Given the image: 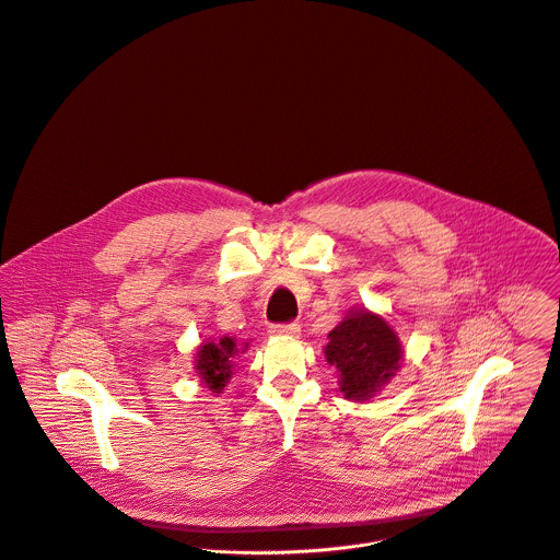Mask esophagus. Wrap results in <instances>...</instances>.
Here are the masks:
<instances>
[{"label": "esophagus", "instance_id": "obj_1", "mask_svg": "<svg viewBox=\"0 0 560 560\" xmlns=\"http://www.w3.org/2000/svg\"><path fill=\"white\" fill-rule=\"evenodd\" d=\"M270 334L279 337H296L301 334V327L296 323H288V325H272Z\"/></svg>", "mask_w": 560, "mask_h": 560}]
</instances>
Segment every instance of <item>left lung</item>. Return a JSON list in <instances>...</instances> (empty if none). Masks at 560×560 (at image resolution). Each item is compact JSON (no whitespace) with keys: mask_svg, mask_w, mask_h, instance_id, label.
<instances>
[{"mask_svg":"<svg viewBox=\"0 0 560 560\" xmlns=\"http://www.w3.org/2000/svg\"><path fill=\"white\" fill-rule=\"evenodd\" d=\"M327 361L339 372V392L348 400H370L396 376L402 348L385 318L350 310L329 334Z\"/></svg>","mask_w":560,"mask_h":560,"instance_id":"1","label":"left lung"}]
</instances>
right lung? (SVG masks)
I'll list each match as a JSON object with an SVG mask.
<instances>
[{
  "instance_id": "add662e5",
  "label": "right lung",
  "mask_w": 560,
  "mask_h": 560,
  "mask_svg": "<svg viewBox=\"0 0 560 560\" xmlns=\"http://www.w3.org/2000/svg\"><path fill=\"white\" fill-rule=\"evenodd\" d=\"M237 352H240V348H237L233 337H221V339H214V341H206L197 348L195 370L201 376V383L206 387H210L214 394H221L224 385L229 383V378L233 374V359H235Z\"/></svg>"
}]
</instances>
